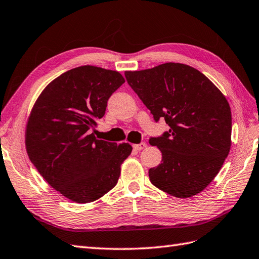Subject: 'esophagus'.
<instances>
[{"label":"esophagus","mask_w":259,"mask_h":259,"mask_svg":"<svg viewBox=\"0 0 259 259\" xmlns=\"http://www.w3.org/2000/svg\"><path fill=\"white\" fill-rule=\"evenodd\" d=\"M146 146H147V144L144 142H140L138 144H134V149L137 150V151H140V150H142L143 148H146Z\"/></svg>","instance_id":"1"}]
</instances>
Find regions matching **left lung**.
<instances>
[{
    "label": "left lung",
    "instance_id": "left-lung-1",
    "mask_svg": "<svg viewBox=\"0 0 259 259\" xmlns=\"http://www.w3.org/2000/svg\"><path fill=\"white\" fill-rule=\"evenodd\" d=\"M124 76L154 121L164 118L170 127L149 139L162 152V163L149 170L150 181L176 197L200 193L218 176L231 149L232 113L224 95L184 64L166 63Z\"/></svg>",
    "mask_w": 259,
    "mask_h": 259
}]
</instances>
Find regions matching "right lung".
Here are the masks:
<instances>
[{
  "instance_id": "right-lung-1",
  "label": "right lung",
  "mask_w": 259,
  "mask_h": 259,
  "mask_svg": "<svg viewBox=\"0 0 259 259\" xmlns=\"http://www.w3.org/2000/svg\"><path fill=\"white\" fill-rule=\"evenodd\" d=\"M124 82L118 71L80 66L54 79L35 102L26 128L29 160L52 188L89 203L115 188L129 143L99 140L96 120Z\"/></svg>"
}]
</instances>
